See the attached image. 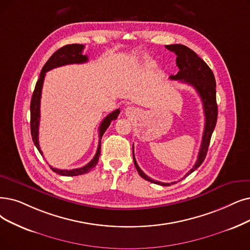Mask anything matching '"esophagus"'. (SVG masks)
I'll use <instances>...</instances> for the list:
<instances>
[{"instance_id": "obj_1", "label": "esophagus", "mask_w": 250, "mask_h": 250, "mask_svg": "<svg viewBox=\"0 0 250 250\" xmlns=\"http://www.w3.org/2000/svg\"><path fill=\"white\" fill-rule=\"evenodd\" d=\"M137 113V109L133 106H128L125 108V115L128 117H132Z\"/></svg>"}]
</instances>
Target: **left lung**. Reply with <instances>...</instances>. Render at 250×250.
<instances>
[{"mask_svg":"<svg viewBox=\"0 0 250 250\" xmlns=\"http://www.w3.org/2000/svg\"><path fill=\"white\" fill-rule=\"evenodd\" d=\"M168 50L174 52L176 54V65L178 66L179 71L175 76H170L171 80H179L183 83H187L188 85L193 86L196 91L200 96L203 108H204V115H205V126H204V132L202 136V143L200 146V151L198 154V159L193 166V168L189 170L186 176L191 174L193 171L200 166L204 159L207 155L208 146L210 144V138L212 132L216 125L217 120V104H216V84H215V78L210 69L203 59L199 57L192 49L188 47L182 45V44H173V45H167L165 46ZM133 152V161L136 167V170L143 178L146 181L151 182L156 185L160 186H170L176 184L175 182L169 184V183H161L158 181H154L151 177H148L136 163V160L134 158V151ZM185 176V177H186Z\"/></svg>","mask_w":250,"mask_h":250,"instance_id":"left-lung-1","label":"left lung"}]
</instances>
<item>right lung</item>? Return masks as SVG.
<instances>
[{"mask_svg":"<svg viewBox=\"0 0 250 250\" xmlns=\"http://www.w3.org/2000/svg\"><path fill=\"white\" fill-rule=\"evenodd\" d=\"M83 49L84 45L81 44H72V45H65L62 47L61 49H58L56 52H54L51 57L48 59V62L45 63V65L42 68V72L40 74V78L37 81L36 87H35V91L32 96V102H31V133H32V138L35 146H37L38 151L40 154L43 155L41 147H40L39 145V124H40V103H41V94H42V88H43V83H44V79L45 75L48 71L58 66H62L65 64H73V63H84L88 62V56L83 55ZM120 114V109H116V111L112 112L111 114H108L104 120L99 126V138L102 139L104 133L105 132L108 126L111 125V122L113 120H116ZM99 139L98 143V147L95 156L91 160L90 162L86 164L85 166L81 168H76V169H71V170H65V169H57L53 168L52 166H50V168L52 169V171L56 172L57 174H61L63 176H76V175H81L88 173L91 170L92 168H94L98 162L99 155H101V147H102V141Z\"/></svg>","mask_w":250,"mask_h":250,"instance_id":"right-lung-1","label":"right lung"}]
</instances>
